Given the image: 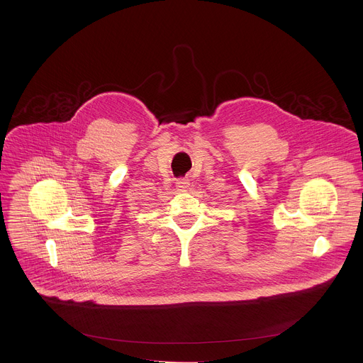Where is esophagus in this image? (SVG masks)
<instances>
[{
  "label": "esophagus",
  "mask_w": 363,
  "mask_h": 363,
  "mask_svg": "<svg viewBox=\"0 0 363 363\" xmlns=\"http://www.w3.org/2000/svg\"><path fill=\"white\" fill-rule=\"evenodd\" d=\"M189 180L187 179H179V180H176V187H177V190L179 191H186L187 189H189Z\"/></svg>",
  "instance_id": "1"
}]
</instances>
